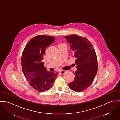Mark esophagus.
<instances>
[{
  "mask_svg": "<svg viewBox=\"0 0 120 120\" xmlns=\"http://www.w3.org/2000/svg\"><path fill=\"white\" fill-rule=\"evenodd\" d=\"M65 73H66V71H64V70H61V71H60V72H59V73L61 74H62V75L64 74Z\"/></svg>",
  "mask_w": 120,
  "mask_h": 120,
  "instance_id": "1",
  "label": "esophagus"
}]
</instances>
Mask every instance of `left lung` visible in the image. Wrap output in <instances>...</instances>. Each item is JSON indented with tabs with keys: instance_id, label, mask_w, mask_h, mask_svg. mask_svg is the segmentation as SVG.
I'll return each mask as SVG.
<instances>
[{
	"instance_id": "left-lung-1",
	"label": "left lung",
	"mask_w": 120,
	"mask_h": 120,
	"mask_svg": "<svg viewBox=\"0 0 120 120\" xmlns=\"http://www.w3.org/2000/svg\"><path fill=\"white\" fill-rule=\"evenodd\" d=\"M70 44L76 58L77 71L74 73L75 80L69 83V88L76 92H80L87 88L98 72V60L93 45L86 38L76 34L64 36Z\"/></svg>"
}]
</instances>
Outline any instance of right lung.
Returning a JSON list of instances; mask_svg holds the SVG:
<instances>
[{
  "mask_svg": "<svg viewBox=\"0 0 120 120\" xmlns=\"http://www.w3.org/2000/svg\"><path fill=\"white\" fill-rule=\"evenodd\" d=\"M53 36L38 35L26 45L22 56L21 64L23 74L30 85L36 90L44 92L51 88L57 73L47 71L42 62L45 50L55 41Z\"/></svg>",
  "mask_w": 120,
  "mask_h": 120,
  "instance_id": "1",
  "label": "right lung"
}]
</instances>
